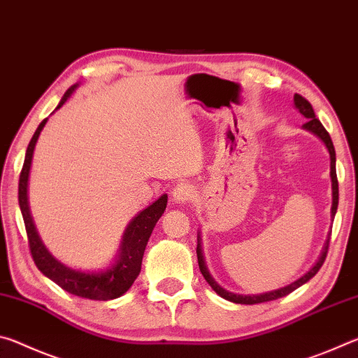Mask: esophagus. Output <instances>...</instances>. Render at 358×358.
<instances>
[{"mask_svg": "<svg viewBox=\"0 0 358 358\" xmlns=\"http://www.w3.org/2000/svg\"><path fill=\"white\" fill-rule=\"evenodd\" d=\"M194 194H196V189H194L192 185L178 183L177 186L173 187L172 197H173V202H177L180 205H186V203H189L192 201Z\"/></svg>", "mask_w": 358, "mask_h": 358, "instance_id": "obj_1", "label": "esophagus"}]
</instances>
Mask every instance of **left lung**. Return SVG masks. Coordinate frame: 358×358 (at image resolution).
Masks as SVG:
<instances>
[{
    "label": "left lung",
    "instance_id": "obj_1",
    "mask_svg": "<svg viewBox=\"0 0 358 358\" xmlns=\"http://www.w3.org/2000/svg\"><path fill=\"white\" fill-rule=\"evenodd\" d=\"M294 106L299 108V112L303 115V117L306 118V123L303 124V129L313 132L314 136H317L320 141L325 143L327 150H329L330 153V177H331V196H333V202H331V217H335L336 215V210H338V178H336V155H335V147H333V142L330 138V134L325 131V128L322 126V123L316 118V113L313 110V106L308 102L303 96L300 94H295L294 96ZM331 234V232H330ZM329 245H330V235L329 238H327L325 245H324V250L322 254H320V257L316 264H314L313 268L308 271V273L303 275L299 280L287 284V286H284L281 289H276V290H270V292H265V294H257V295H240V294H234V292H229V290L222 289L220 284H217L213 278H211L210 271L207 270V265H205V260H203V254H202V245H201V235H197V260H199V268H201V273L203 275L205 281H207L211 289L215 290V292L222 296V299H226L229 301H234V303H240V305H256V303H264V301H271V300H276V299H281V296H286L290 292H294L295 289H299L303 284L308 282L311 280V278L317 273L320 266L325 262V257H327V252H329Z\"/></svg>",
    "mask_w": 358,
    "mask_h": 358
}]
</instances>
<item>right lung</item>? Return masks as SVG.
<instances>
[{
    "label": "right lung",
    "mask_w": 358,
    "mask_h": 358,
    "mask_svg": "<svg viewBox=\"0 0 358 358\" xmlns=\"http://www.w3.org/2000/svg\"><path fill=\"white\" fill-rule=\"evenodd\" d=\"M77 87L78 83L72 85L68 92L64 93L55 110H58V108L69 99V96L76 92ZM45 123L47 118L38 126L31 142L28 145L25 162H23L19 180V205L22 210L23 221H25L31 257L36 266L42 271V275H45L48 280L58 284V286L64 289L66 292L90 300L106 301L118 299V296L128 292L132 282L136 281V278L141 273L145 248H147L148 238L151 232H153L157 220L162 216L167 207V194L161 196L156 202L151 203L150 207L142 210L141 213L128 224V227L124 230L123 240H121L118 256L115 259V264L112 266H108V268L102 271H80L59 262L58 259H55L50 252H48L44 243H42V240L39 238L38 230L34 227L33 217L28 207L29 169H31L36 142H38L41 131L45 126Z\"/></svg>",
    "instance_id": "add662e5"
}]
</instances>
